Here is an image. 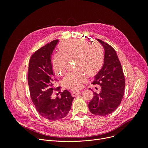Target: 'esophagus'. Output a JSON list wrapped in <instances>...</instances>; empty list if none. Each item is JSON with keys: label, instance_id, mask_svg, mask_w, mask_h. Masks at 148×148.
I'll list each match as a JSON object with an SVG mask.
<instances>
[{"label": "esophagus", "instance_id": "1", "mask_svg": "<svg viewBox=\"0 0 148 148\" xmlns=\"http://www.w3.org/2000/svg\"><path fill=\"white\" fill-rule=\"evenodd\" d=\"M81 93V91H73V92H71V94H72V95H73V96L75 97V96H77L78 94H80Z\"/></svg>", "mask_w": 148, "mask_h": 148}]
</instances>
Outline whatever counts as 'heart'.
Masks as SVG:
<instances>
[{
    "mask_svg": "<svg viewBox=\"0 0 148 148\" xmlns=\"http://www.w3.org/2000/svg\"><path fill=\"white\" fill-rule=\"evenodd\" d=\"M71 60H74L75 70L68 73L62 82L67 88L78 90L86 81L87 75L94 76L101 69L104 61L103 48L95 40L71 39L64 41L52 60L55 74L60 75L64 73L67 61Z\"/></svg>",
    "mask_w": 148,
    "mask_h": 148,
    "instance_id": "obj_1",
    "label": "heart"
}]
</instances>
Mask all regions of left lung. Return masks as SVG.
Segmentation results:
<instances>
[{
	"label": "left lung",
	"mask_w": 148,
	"mask_h": 148,
	"mask_svg": "<svg viewBox=\"0 0 148 148\" xmlns=\"http://www.w3.org/2000/svg\"><path fill=\"white\" fill-rule=\"evenodd\" d=\"M97 40L105 50L104 61L92 84L101 86V90L99 94L94 92L88 108L92 114L105 116L113 112L120 105L124 94L125 80L115 50L108 43Z\"/></svg>",
	"instance_id": "left-lung-1"
}]
</instances>
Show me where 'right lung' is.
I'll return each instance as SVG.
<instances>
[{
    "instance_id": "1",
    "label": "right lung",
    "mask_w": 148,
    "mask_h": 148,
    "mask_svg": "<svg viewBox=\"0 0 148 148\" xmlns=\"http://www.w3.org/2000/svg\"><path fill=\"white\" fill-rule=\"evenodd\" d=\"M58 40L51 41L37 50L31 57L27 74L28 84L32 100L37 111L43 118L56 121L64 118L71 110L74 97L64 90L61 97L52 98L53 90L59 91L60 87L53 88L55 79L51 55Z\"/></svg>"
}]
</instances>
